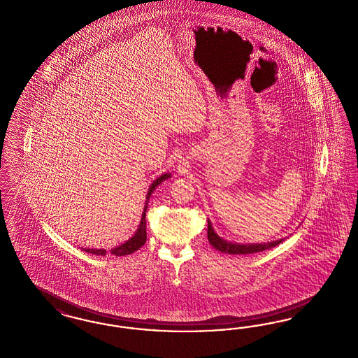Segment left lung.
<instances>
[{
	"label": "left lung",
	"mask_w": 358,
	"mask_h": 358,
	"mask_svg": "<svg viewBox=\"0 0 358 358\" xmlns=\"http://www.w3.org/2000/svg\"><path fill=\"white\" fill-rule=\"evenodd\" d=\"M208 240L210 245L215 248V250L221 252V253H228V255H252V253H258L266 249H272L274 246H277L278 243H282L284 238L275 240L272 243H230L228 240L220 237L215 233L212 222L208 220Z\"/></svg>",
	"instance_id": "left-lung-1"
}]
</instances>
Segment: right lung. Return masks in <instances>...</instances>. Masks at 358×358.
<instances>
[{
    "instance_id": "right-lung-1",
    "label": "right lung",
    "mask_w": 358,
    "mask_h": 358,
    "mask_svg": "<svg viewBox=\"0 0 358 358\" xmlns=\"http://www.w3.org/2000/svg\"><path fill=\"white\" fill-rule=\"evenodd\" d=\"M172 177V173H164L161 174L159 177H157L152 185L149 186L148 189V194H146V200H145V206H143V215H141V221H140V225L136 230V233L129 238L128 241H125L118 246L113 248L110 250V255L113 256H127V255H131L134 253L136 250H138L143 243H146V220H145V215H146V209H148V202L150 196L155 193L156 187H157L161 182H164L165 180L171 178ZM83 250H85L86 253H92V255H96V256H105L108 252L105 249H94V248H81Z\"/></svg>"
}]
</instances>
